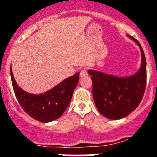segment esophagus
I'll return each instance as SVG.
<instances>
[{
    "label": "esophagus",
    "instance_id": "34e87169",
    "mask_svg": "<svg viewBox=\"0 0 157 157\" xmlns=\"http://www.w3.org/2000/svg\"><path fill=\"white\" fill-rule=\"evenodd\" d=\"M88 75V71H87V69H82V70L80 71V77H87Z\"/></svg>",
    "mask_w": 157,
    "mask_h": 157
}]
</instances>
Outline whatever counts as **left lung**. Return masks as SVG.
I'll return each mask as SVG.
<instances>
[{
  "mask_svg": "<svg viewBox=\"0 0 157 157\" xmlns=\"http://www.w3.org/2000/svg\"><path fill=\"white\" fill-rule=\"evenodd\" d=\"M141 52V65L137 73L126 77H115L99 71L88 70L92 80V95L99 113L109 119L127 116L138 107L146 87V59L141 44L130 35Z\"/></svg>",
  "mask_w": 157,
  "mask_h": 157,
  "instance_id": "left-lung-1",
  "label": "left lung"
}]
</instances>
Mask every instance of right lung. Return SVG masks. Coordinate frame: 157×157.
Returning a JSON list of instances; mask_svg holds the SVG:
<instances>
[{
  "label": "right lung",
  "mask_w": 157,
  "mask_h": 157,
  "mask_svg": "<svg viewBox=\"0 0 157 157\" xmlns=\"http://www.w3.org/2000/svg\"><path fill=\"white\" fill-rule=\"evenodd\" d=\"M11 79L16 97L21 107L31 118L42 122H50L62 116L71 101L79 81L77 73L53 88L42 94H31L18 86L10 69Z\"/></svg>",
  "instance_id": "right-lung-1"
}]
</instances>
